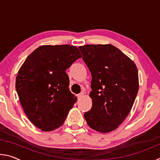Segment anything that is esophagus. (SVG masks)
Segmentation results:
<instances>
[{"instance_id":"1","label":"esophagus","mask_w":160,"mask_h":160,"mask_svg":"<svg viewBox=\"0 0 160 160\" xmlns=\"http://www.w3.org/2000/svg\"><path fill=\"white\" fill-rule=\"evenodd\" d=\"M84 96V93L83 92H81V93H80V94H78V99H80V98H82V97Z\"/></svg>"}]
</instances>
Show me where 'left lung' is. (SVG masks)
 <instances>
[{
  "mask_svg": "<svg viewBox=\"0 0 160 160\" xmlns=\"http://www.w3.org/2000/svg\"><path fill=\"white\" fill-rule=\"evenodd\" d=\"M79 48L92 77V107L84 114L85 120L96 131H114L131 112L138 91L136 65L112 44H88Z\"/></svg>",
  "mask_w": 160,
  "mask_h": 160,
  "instance_id": "left-lung-1",
  "label": "left lung"
}]
</instances>
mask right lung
<instances>
[{
	"instance_id": "add662e5",
	"label": "right lung",
	"mask_w": 160,
	"mask_h": 160,
	"mask_svg": "<svg viewBox=\"0 0 160 160\" xmlns=\"http://www.w3.org/2000/svg\"><path fill=\"white\" fill-rule=\"evenodd\" d=\"M82 57L71 45H43L36 48L22 65L15 88L26 116L42 131L63 125L77 97L69 90L66 70Z\"/></svg>"
}]
</instances>
